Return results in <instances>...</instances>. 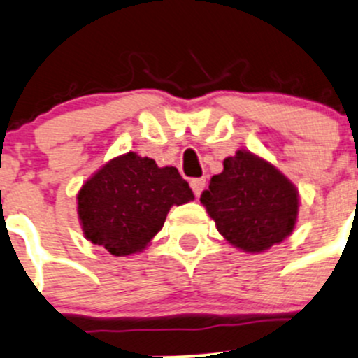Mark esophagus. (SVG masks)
Here are the masks:
<instances>
[{
	"instance_id": "1",
	"label": "esophagus",
	"mask_w": 358,
	"mask_h": 358,
	"mask_svg": "<svg viewBox=\"0 0 358 358\" xmlns=\"http://www.w3.org/2000/svg\"><path fill=\"white\" fill-rule=\"evenodd\" d=\"M191 189H193L194 196H200L201 191L205 189V184H206V179L205 178H198V179H191Z\"/></svg>"
}]
</instances>
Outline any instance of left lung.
Here are the masks:
<instances>
[{"label": "left lung", "instance_id": "obj_1", "mask_svg": "<svg viewBox=\"0 0 358 358\" xmlns=\"http://www.w3.org/2000/svg\"><path fill=\"white\" fill-rule=\"evenodd\" d=\"M201 203L217 231L236 248L262 253L293 233L298 191L272 164L238 150L224 160V171L210 179Z\"/></svg>", "mask_w": 358, "mask_h": 358}]
</instances>
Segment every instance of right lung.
Returning a JSON list of instances; mask_svg holds the SVG:
<instances>
[{
	"label": "right lung",
	"mask_w": 358,
	"mask_h": 358,
	"mask_svg": "<svg viewBox=\"0 0 358 358\" xmlns=\"http://www.w3.org/2000/svg\"><path fill=\"white\" fill-rule=\"evenodd\" d=\"M191 200L193 191L178 169L158 167L152 158L129 152L86 180L77 194V212L91 243L127 257L148 246L172 205Z\"/></svg>",
	"instance_id": "right-lung-1"
}]
</instances>
